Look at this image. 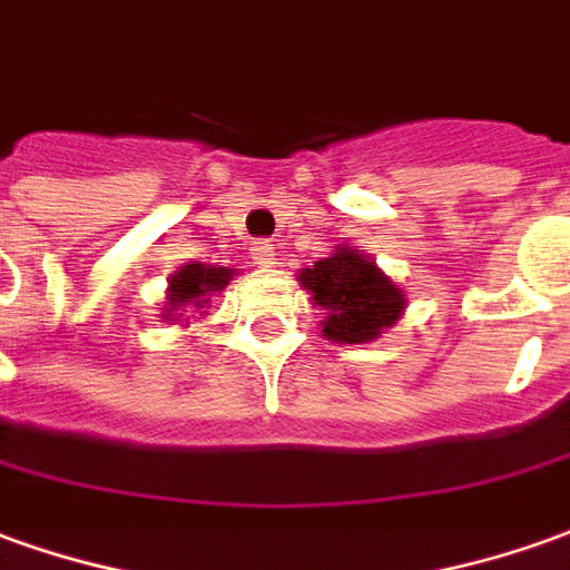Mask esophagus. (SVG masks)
Listing matches in <instances>:
<instances>
[{"label": "esophagus", "instance_id": "esophagus-1", "mask_svg": "<svg viewBox=\"0 0 570 570\" xmlns=\"http://www.w3.org/2000/svg\"><path fill=\"white\" fill-rule=\"evenodd\" d=\"M250 257H254L257 266H273V263H276V247L269 245V242H254V247H250Z\"/></svg>", "mask_w": 570, "mask_h": 570}]
</instances>
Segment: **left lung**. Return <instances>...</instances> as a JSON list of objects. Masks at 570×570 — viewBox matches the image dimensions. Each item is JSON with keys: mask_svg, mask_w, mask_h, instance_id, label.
<instances>
[{"mask_svg": "<svg viewBox=\"0 0 570 570\" xmlns=\"http://www.w3.org/2000/svg\"><path fill=\"white\" fill-rule=\"evenodd\" d=\"M297 282L325 309L323 335L337 344L375 341L406 309V294L353 247H337L332 257L301 269Z\"/></svg>", "mask_w": 570, "mask_h": 570, "instance_id": "1", "label": "left lung"}]
</instances>
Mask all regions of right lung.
<instances>
[{
	"instance_id": "add662e5",
	"label": "right lung",
	"mask_w": 570,
	"mask_h": 570,
	"mask_svg": "<svg viewBox=\"0 0 570 570\" xmlns=\"http://www.w3.org/2000/svg\"><path fill=\"white\" fill-rule=\"evenodd\" d=\"M235 269L229 266H210V263L191 261L179 266V273L170 276V288H167V313L164 320H173L176 309L210 307V297L219 294L229 282H233Z\"/></svg>"
}]
</instances>
